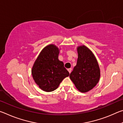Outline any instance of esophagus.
Here are the masks:
<instances>
[{
    "label": "esophagus",
    "instance_id": "obj_1",
    "mask_svg": "<svg viewBox=\"0 0 123 123\" xmlns=\"http://www.w3.org/2000/svg\"><path fill=\"white\" fill-rule=\"evenodd\" d=\"M72 68H69V69H68V72H69V73H70L72 72Z\"/></svg>",
    "mask_w": 123,
    "mask_h": 123
}]
</instances>
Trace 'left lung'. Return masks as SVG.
<instances>
[{
	"label": "left lung",
	"instance_id": "left-lung-1",
	"mask_svg": "<svg viewBox=\"0 0 123 123\" xmlns=\"http://www.w3.org/2000/svg\"><path fill=\"white\" fill-rule=\"evenodd\" d=\"M78 58L76 65L69 78L76 88L82 93L91 91L98 83L100 70L96 57L84 45L77 47Z\"/></svg>",
	"mask_w": 123,
	"mask_h": 123
}]
</instances>
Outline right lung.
<instances>
[{"label":"right lung","mask_w":123,"mask_h":123,"mask_svg":"<svg viewBox=\"0 0 123 123\" xmlns=\"http://www.w3.org/2000/svg\"><path fill=\"white\" fill-rule=\"evenodd\" d=\"M60 50L56 45H48L42 50L32 66L33 79L45 92L55 90L62 81L69 75L63 62L58 59Z\"/></svg>","instance_id":"right-lung-1"}]
</instances>
